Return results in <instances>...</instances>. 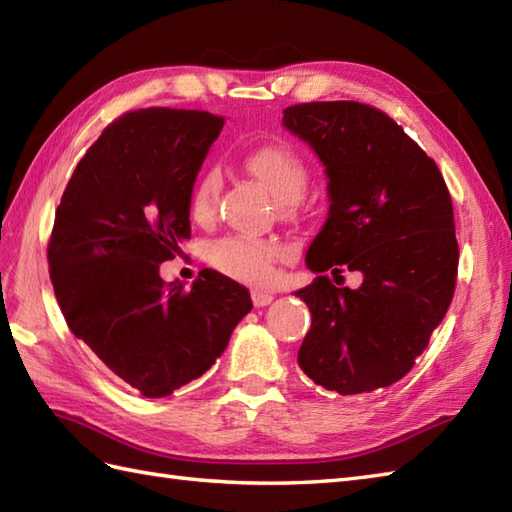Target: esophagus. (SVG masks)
<instances>
[{"label":"esophagus","instance_id":"obj_1","mask_svg":"<svg viewBox=\"0 0 512 512\" xmlns=\"http://www.w3.org/2000/svg\"><path fill=\"white\" fill-rule=\"evenodd\" d=\"M251 299H253L255 307H266V305H270L272 301H275V294L268 292V290H253L251 292Z\"/></svg>","mask_w":512,"mask_h":512}]
</instances>
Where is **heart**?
Wrapping results in <instances>:
<instances>
[{"instance_id": "obj_1", "label": "heart", "mask_w": 512, "mask_h": 512, "mask_svg": "<svg viewBox=\"0 0 512 512\" xmlns=\"http://www.w3.org/2000/svg\"><path fill=\"white\" fill-rule=\"evenodd\" d=\"M246 172L255 176L268 192L279 200L285 218H292L301 209V196L310 183V168L292 146L272 141L246 154ZM220 194V176L202 172L189 192V218L196 224H209L216 216ZM285 257V246L277 240H251L231 235L216 242L209 251L211 266L235 281L261 285L275 275V266Z\"/></svg>"}]
</instances>
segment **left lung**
Returning a JSON list of instances; mask_svg holds the SVG:
<instances>
[{
  "label": "left lung",
  "instance_id": "left-lung-1",
  "mask_svg": "<svg viewBox=\"0 0 512 512\" xmlns=\"http://www.w3.org/2000/svg\"><path fill=\"white\" fill-rule=\"evenodd\" d=\"M283 126L329 176V216L307 248L318 277L294 292L312 312L299 364L314 384L360 395L399 382L430 342L458 277L454 207L436 163L371 104L305 102ZM360 271V289L325 275Z\"/></svg>",
  "mask_w": 512,
  "mask_h": 512
}]
</instances>
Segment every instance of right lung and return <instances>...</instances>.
Instances as JSON below:
<instances>
[{"instance_id":"right-lung-1","label":"right lung","mask_w":512,"mask_h":512,"mask_svg":"<svg viewBox=\"0 0 512 512\" xmlns=\"http://www.w3.org/2000/svg\"><path fill=\"white\" fill-rule=\"evenodd\" d=\"M222 126L207 111L124 113L80 159L56 209L47 261L67 327L150 399L205 373L253 310L244 285L220 272L192 290L159 277L192 235L189 192Z\"/></svg>"}]
</instances>
